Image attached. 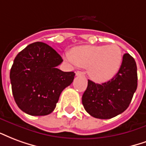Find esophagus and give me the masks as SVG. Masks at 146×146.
Returning <instances> with one entry per match:
<instances>
[{
    "label": "esophagus",
    "instance_id": "34e87169",
    "mask_svg": "<svg viewBox=\"0 0 146 146\" xmlns=\"http://www.w3.org/2000/svg\"><path fill=\"white\" fill-rule=\"evenodd\" d=\"M75 74H76L77 76H80V75H82V74H83V73H82V72H78H78H75Z\"/></svg>",
    "mask_w": 146,
    "mask_h": 146
}]
</instances>
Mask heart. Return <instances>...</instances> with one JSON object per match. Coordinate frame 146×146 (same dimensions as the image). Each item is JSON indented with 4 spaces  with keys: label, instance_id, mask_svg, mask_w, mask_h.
<instances>
[{
    "label": "heart",
    "instance_id": "heart-1",
    "mask_svg": "<svg viewBox=\"0 0 146 146\" xmlns=\"http://www.w3.org/2000/svg\"><path fill=\"white\" fill-rule=\"evenodd\" d=\"M66 58L75 65L88 68L89 77L97 82L112 79L121 68L123 54L116 44L80 46L72 50Z\"/></svg>",
    "mask_w": 146,
    "mask_h": 146
}]
</instances>
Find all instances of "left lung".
I'll return each mask as SVG.
<instances>
[{
	"mask_svg": "<svg viewBox=\"0 0 146 146\" xmlns=\"http://www.w3.org/2000/svg\"><path fill=\"white\" fill-rule=\"evenodd\" d=\"M138 86L137 65L129 54H124L121 67L110 81L97 84L88 80L82 96L84 108L99 119H110L127 109Z\"/></svg>",
	"mask_w": 146,
	"mask_h": 146,
	"instance_id": "8db88e82",
	"label": "left lung"
}]
</instances>
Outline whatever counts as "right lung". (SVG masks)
I'll use <instances>...</instances> for the list:
<instances>
[{
	"label": "right lung",
	"mask_w": 146,
	"mask_h": 146,
	"mask_svg": "<svg viewBox=\"0 0 146 146\" xmlns=\"http://www.w3.org/2000/svg\"><path fill=\"white\" fill-rule=\"evenodd\" d=\"M62 61L57 51L42 42L31 43L18 54L10 80L15 101L23 112L44 116L54 111L61 92L75 75L57 68Z\"/></svg>",
	"instance_id": "obj_1"
}]
</instances>
